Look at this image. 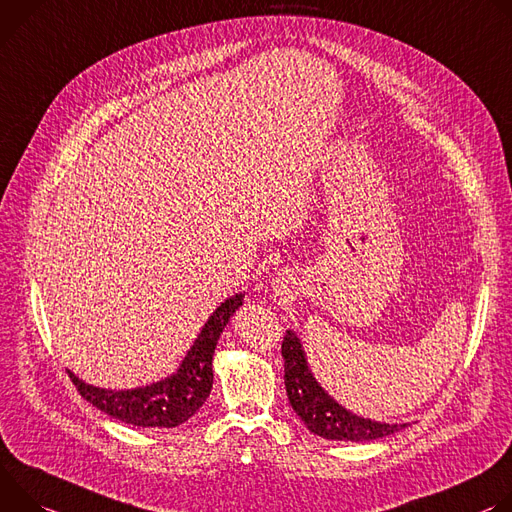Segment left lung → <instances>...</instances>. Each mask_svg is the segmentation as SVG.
Wrapping results in <instances>:
<instances>
[{
    "mask_svg": "<svg viewBox=\"0 0 512 512\" xmlns=\"http://www.w3.org/2000/svg\"><path fill=\"white\" fill-rule=\"evenodd\" d=\"M280 350L282 360H285V386L289 403L307 429L315 435L333 441H372L405 427L370 421L337 405L315 382L305 360L301 339L293 331H287Z\"/></svg>",
    "mask_w": 512,
    "mask_h": 512,
    "instance_id": "8db88e82",
    "label": "left lung"
}]
</instances>
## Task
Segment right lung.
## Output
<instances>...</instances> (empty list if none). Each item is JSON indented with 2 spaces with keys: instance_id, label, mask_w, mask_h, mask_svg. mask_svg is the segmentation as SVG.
I'll return each instance as SVG.
<instances>
[{
  "instance_id": "right-lung-1",
  "label": "right lung",
  "mask_w": 512,
  "mask_h": 512,
  "mask_svg": "<svg viewBox=\"0 0 512 512\" xmlns=\"http://www.w3.org/2000/svg\"><path fill=\"white\" fill-rule=\"evenodd\" d=\"M244 295L221 303L195 339L177 374L134 390H105L79 380L69 372L75 388L99 411L136 427H177L189 421L207 401L213 384L211 360L219 333L242 305Z\"/></svg>"
}]
</instances>
